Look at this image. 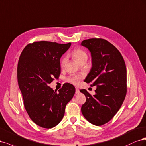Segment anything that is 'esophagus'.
<instances>
[{
	"instance_id": "esophagus-1",
	"label": "esophagus",
	"mask_w": 146,
	"mask_h": 146,
	"mask_svg": "<svg viewBox=\"0 0 146 146\" xmlns=\"http://www.w3.org/2000/svg\"><path fill=\"white\" fill-rule=\"evenodd\" d=\"M79 92H80V91H79V89L78 88H76V91H75V93H76V94H78V93H79Z\"/></svg>"
}]
</instances>
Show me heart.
<instances>
[{"instance_id":"obj_1","label":"heart","mask_w":146,"mask_h":146,"mask_svg":"<svg viewBox=\"0 0 146 146\" xmlns=\"http://www.w3.org/2000/svg\"><path fill=\"white\" fill-rule=\"evenodd\" d=\"M72 55L73 58L76 60L77 62L81 64L84 62H86L88 59V54L86 53V51L81 49V48H76L74 49L73 51ZM67 58L64 57L61 59L60 61V65L61 67H64L65 66V64L66 63ZM83 78L82 74H73L70 76L68 78V81L70 83H72L75 86H77L79 84L81 81V79Z\"/></svg>"}]
</instances>
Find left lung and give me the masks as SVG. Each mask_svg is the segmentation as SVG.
<instances>
[{"instance_id":"1","label":"left lung","mask_w":146,"mask_h":146,"mask_svg":"<svg viewBox=\"0 0 146 146\" xmlns=\"http://www.w3.org/2000/svg\"><path fill=\"white\" fill-rule=\"evenodd\" d=\"M81 45L91 53L92 67L84 81L96 86L92 96L85 89L86 97L81 107L84 117L93 125H102L118 111L127 93V70L124 60L115 46L105 39L84 40Z\"/></svg>"}]
</instances>
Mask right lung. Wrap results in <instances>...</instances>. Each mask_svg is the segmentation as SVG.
<instances>
[{"label": "right lung", "instance_id": "obj_1", "mask_svg": "<svg viewBox=\"0 0 146 146\" xmlns=\"http://www.w3.org/2000/svg\"><path fill=\"white\" fill-rule=\"evenodd\" d=\"M71 43L48 41L28 44L22 51L17 65V81L25 109L35 124L46 129L57 125L63 118L65 107L75 88L65 83L58 90L48 86L60 74V59Z\"/></svg>", "mask_w": 146, "mask_h": 146}]
</instances>
